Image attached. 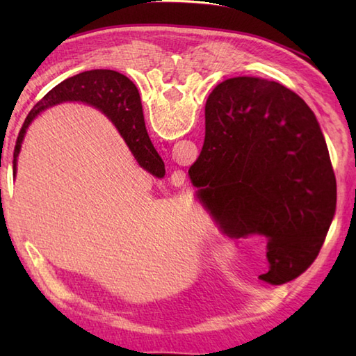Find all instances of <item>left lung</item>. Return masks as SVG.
<instances>
[{"mask_svg": "<svg viewBox=\"0 0 356 356\" xmlns=\"http://www.w3.org/2000/svg\"><path fill=\"white\" fill-rule=\"evenodd\" d=\"M188 174L225 234L266 240L263 282L287 283L314 263L335 216L337 180L318 120L292 90L249 76L220 82Z\"/></svg>", "mask_w": 356, "mask_h": 356, "instance_id": "left-lung-1", "label": "left lung"}]
</instances>
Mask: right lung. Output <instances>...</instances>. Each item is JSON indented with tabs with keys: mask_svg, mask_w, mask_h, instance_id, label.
Here are the masks:
<instances>
[{
	"mask_svg": "<svg viewBox=\"0 0 356 356\" xmlns=\"http://www.w3.org/2000/svg\"><path fill=\"white\" fill-rule=\"evenodd\" d=\"M65 101H81L102 110L115 122L139 165L149 172L162 171V159L148 138L138 88L115 70L82 72L53 87L29 113L21 127L13 151V171L17 170V157L30 122L42 110Z\"/></svg>",
	"mask_w": 356,
	"mask_h": 356,
	"instance_id": "obj_1",
	"label": "right lung"
}]
</instances>
